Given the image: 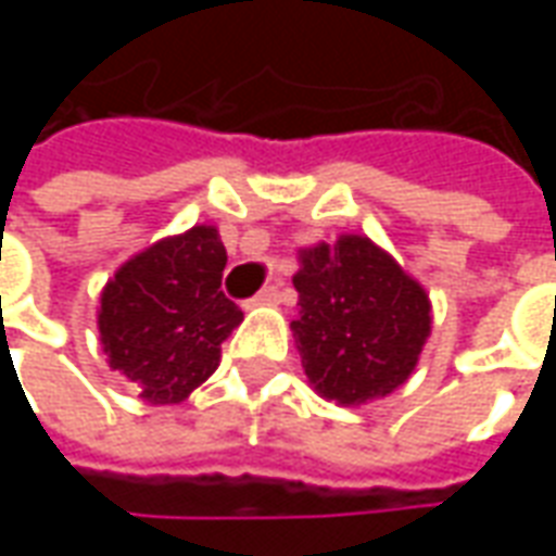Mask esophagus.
<instances>
[{
    "label": "esophagus",
    "mask_w": 556,
    "mask_h": 556,
    "mask_svg": "<svg viewBox=\"0 0 556 556\" xmlns=\"http://www.w3.org/2000/svg\"><path fill=\"white\" fill-rule=\"evenodd\" d=\"M279 301V282H274V286H265V289L255 294L253 301H250V306H262V303H277Z\"/></svg>",
    "instance_id": "34e87169"
}]
</instances>
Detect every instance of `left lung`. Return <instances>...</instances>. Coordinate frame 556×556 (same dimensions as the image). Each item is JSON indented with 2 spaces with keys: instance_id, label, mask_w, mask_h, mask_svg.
Masks as SVG:
<instances>
[{
  "instance_id": "left-lung-1",
  "label": "left lung",
  "mask_w": 556,
  "mask_h": 556,
  "mask_svg": "<svg viewBox=\"0 0 556 556\" xmlns=\"http://www.w3.org/2000/svg\"><path fill=\"white\" fill-rule=\"evenodd\" d=\"M298 262L301 315L291 330L309 387L345 408L390 396L431 333L426 289L366 235L303 247Z\"/></svg>"
}]
</instances>
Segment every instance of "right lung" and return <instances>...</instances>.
<instances>
[{"instance_id": "obj_1", "label": "right lung", "mask_w": 556, "mask_h": 556, "mask_svg": "<svg viewBox=\"0 0 556 556\" xmlns=\"http://www.w3.org/2000/svg\"><path fill=\"white\" fill-rule=\"evenodd\" d=\"M223 267L217 226H193L130 255L103 286V354L148 405H178L217 372L219 345L243 321L219 291Z\"/></svg>"}]
</instances>
